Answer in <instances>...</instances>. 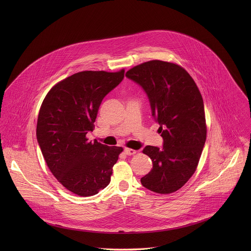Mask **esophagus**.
<instances>
[{
    "instance_id": "1",
    "label": "esophagus",
    "mask_w": 251,
    "mask_h": 251,
    "mask_svg": "<svg viewBox=\"0 0 251 251\" xmlns=\"http://www.w3.org/2000/svg\"><path fill=\"white\" fill-rule=\"evenodd\" d=\"M124 151H125V153L126 155H133L134 153H136L135 150H132V149H129V148H126Z\"/></svg>"
}]
</instances>
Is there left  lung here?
I'll return each instance as SVG.
<instances>
[{"label": "left lung", "mask_w": 251, "mask_h": 251, "mask_svg": "<svg viewBox=\"0 0 251 251\" xmlns=\"http://www.w3.org/2000/svg\"><path fill=\"white\" fill-rule=\"evenodd\" d=\"M126 76L143 88L163 138L162 149L144 148V153L152 161V169L141 183L156 193L175 192L194 174L206 142L200 91L184 69L158 60L138 65Z\"/></svg>", "instance_id": "8db88e82"}]
</instances>
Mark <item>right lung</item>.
Returning <instances> with one entry per match:
<instances>
[{"mask_svg": "<svg viewBox=\"0 0 251 251\" xmlns=\"http://www.w3.org/2000/svg\"><path fill=\"white\" fill-rule=\"evenodd\" d=\"M118 72H77L56 84L38 113L36 138L48 168L67 189L92 196L107 186L121 147L88 141L104 97L124 79Z\"/></svg>", "mask_w": 251, "mask_h": 251, "instance_id": "1", "label": "right lung"}]
</instances>
